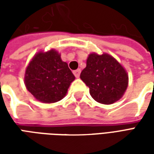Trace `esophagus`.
<instances>
[{"instance_id":"obj_1","label":"esophagus","mask_w":154,"mask_h":154,"mask_svg":"<svg viewBox=\"0 0 154 154\" xmlns=\"http://www.w3.org/2000/svg\"><path fill=\"white\" fill-rule=\"evenodd\" d=\"M80 73H81V70L80 69H77V70H75L73 72V74L75 75V77L78 78V77H80Z\"/></svg>"}]
</instances>
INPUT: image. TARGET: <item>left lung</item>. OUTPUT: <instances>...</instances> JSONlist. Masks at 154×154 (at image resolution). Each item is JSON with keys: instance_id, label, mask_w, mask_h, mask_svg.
<instances>
[{"instance_id": "left-lung-1", "label": "left lung", "mask_w": 154, "mask_h": 154, "mask_svg": "<svg viewBox=\"0 0 154 154\" xmlns=\"http://www.w3.org/2000/svg\"><path fill=\"white\" fill-rule=\"evenodd\" d=\"M80 77L90 89L94 100L110 105L120 100L129 84V76L121 64L110 54L91 53Z\"/></svg>"}]
</instances>
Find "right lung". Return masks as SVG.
I'll use <instances>...</instances> for the list:
<instances>
[{"label": "right lung", "instance_id": "1", "mask_svg": "<svg viewBox=\"0 0 154 154\" xmlns=\"http://www.w3.org/2000/svg\"><path fill=\"white\" fill-rule=\"evenodd\" d=\"M74 80L67 63L54 48L35 54L25 69V87L36 100L43 103L62 100Z\"/></svg>", "mask_w": 154, "mask_h": 154}]
</instances>
